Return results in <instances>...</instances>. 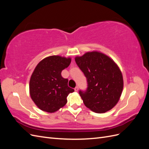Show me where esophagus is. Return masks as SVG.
I'll return each mask as SVG.
<instances>
[{"label":"esophagus","instance_id":"1","mask_svg":"<svg viewBox=\"0 0 149 149\" xmlns=\"http://www.w3.org/2000/svg\"><path fill=\"white\" fill-rule=\"evenodd\" d=\"M78 89H79V88H78V86H76V87H75V88H74V91H76V92H77V91H78Z\"/></svg>","mask_w":149,"mask_h":149}]
</instances>
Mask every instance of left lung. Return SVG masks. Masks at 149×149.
Returning a JSON list of instances; mask_svg holds the SVG:
<instances>
[{
	"mask_svg": "<svg viewBox=\"0 0 149 149\" xmlns=\"http://www.w3.org/2000/svg\"><path fill=\"white\" fill-rule=\"evenodd\" d=\"M75 61L86 78V89L79 91L84 105L97 113L111 109L118 103L123 89V78L119 67L109 57L97 52L76 57Z\"/></svg>",
	"mask_w": 149,
	"mask_h": 149,
	"instance_id": "left-lung-1",
	"label": "left lung"
}]
</instances>
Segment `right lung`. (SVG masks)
Returning <instances> with one entry per match:
<instances>
[{"label": "right lung", "instance_id": "1", "mask_svg": "<svg viewBox=\"0 0 149 149\" xmlns=\"http://www.w3.org/2000/svg\"><path fill=\"white\" fill-rule=\"evenodd\" d=\"M70 63V58L51 56L36 66L30 81V93L41 110L54 112L60 109L66 104L68 94L74 91L68 86V79L61 74Z\"/></svg>", "mask_w": 149, "mask_h": 149}]
</instances>
